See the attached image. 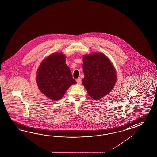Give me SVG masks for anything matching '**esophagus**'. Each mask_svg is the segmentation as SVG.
Wrapping results in <instances>:
<instances>
[{
	"instance_id": "obj_1",
	"label": "esophagus",
	"mask_w": 157,
	"mask_h": 157,
	"mask_svg": "<svg viewBox=\"0 0 157 157\" xmlns=\"http://www.w3.org/2000/svg\"><path fill=\"white\" fill-rule=\"evenodd\" d=\"M76 81H77V82L78 83V84H81V83H82V80H81L80 78H77V79H76Z\"/></svg>"
}]
</instances>
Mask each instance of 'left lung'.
<instances>
[{"mask_svg":"<svg viewBox=\"0 0 157 157\" xmlns=\"http://www.w3.org/2000/svg\"><path fill=\"white\" fill-rule=\"evenodd\" d=\"M84 78L82 84L92 99L99 100L107 95L115 86L117 74L109 59L101 53L83 57Z\"/></svg>","mask_w":157,"mask_h":157,"instance_id":"1","label":"left lung"}]
</instances>
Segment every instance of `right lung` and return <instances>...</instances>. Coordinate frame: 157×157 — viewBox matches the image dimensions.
Instances as JSON below:
<instances>
[{
    "label": "right lung",
    "instance_id": "right-lung-1",
    "mask_svg": "<svg viewBox=\"0 0 157 157\" xmlns=\"http://www.w3.org/2000/svg\"><path fill=\"white\" fill-rule=\"evenodd\" d=\"M65 55L55 53L44 59L38 67L36 81L41 92L50 99L59 100L77 82L66 64Z\"/></svg>",
    "mask_w": 157,
    "mask_h": 157
}]
</instances>
